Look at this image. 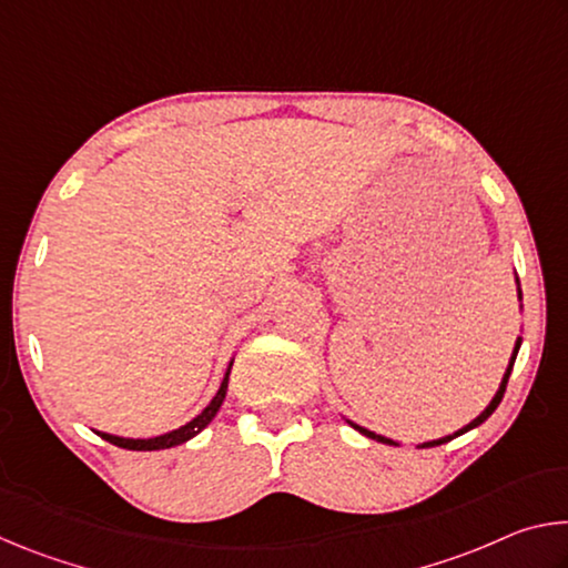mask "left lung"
<instances>
[{
    "label": "left lung",
    "mask_w": 568,
    "mask_h": 568,
    "mask_svg": "<svg viewBox=\"0 0 568 568\" xmlns=\"http://www.w3.org/2000/svg\"><path fill=\"white\" fill-rule=\"evenodd\" d=\"M516 285H518V277H516ZM518 301H521V287H518ZM518 348H521V338H516V345H514V353H511V361H508V368H506V373H504V378H501V386H498V390H496V396L491 398V403H488V406L480 410V416H476L474 420L468 423V426H464V428H458L456 434H450V436H444V438H436V440H428V444H420L418 448H434V446H440V444H448V440H454L456 436H464L466 430H470V428H476V426H480V423H484L488 416H491V413L498 408V403H501V398H504V393H506V383H508V376H511V371H514V363H516V355H518ZM351 426L358 430V434H363V436H368V438H373V440H378V444H388V446H398L396 440H390V438H386V436H381V434H373V430H368V428H363V426H358V423H353V420H348Z\"/></svg>",
    "instance_id": "8db88e82"
}]
</instances>
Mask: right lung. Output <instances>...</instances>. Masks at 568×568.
<instances>
[{"mask_svg":"<svg viewBox=\"0 0 568 568\" xmlns=\"http://www.w3.org/2000/svg\"><path fill=\"white\" fill-rule=\"evenodd\" d=\"M230 368H233V361H230V365H227L225 378H223V383H220L215 398L207 403V406L203 408V413H197V416L192 418L190 423H185V426H180L175 430H170V434H162V436H155V438H122V436H112V434H100V430H98V434L104 440H110L112 446H120V448H128V450H160V448H172V446L185 444V440L195 438L200 430H203L207 423L217 416V410H220V406H223L225 393H227Z\"/></svg>","mask_w":568,"mask_h":568,"instance_id":"obj_1","label":"right lung"}]
</instances>
